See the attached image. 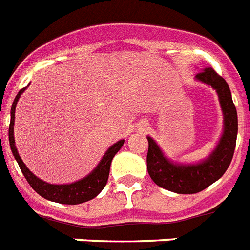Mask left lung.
<instances>
[{"label":"left lung","instance_id":"left-lung-1","mask_svg":"<svg viewBox=\"0 0 250 250\" xmlns=\"http://www.w3.org/2000/svg\"><path fill=\"white\" fill-rule=\"evenodd\" d=\"M197 79L216 89L225 116L224 134L209 158L190 166L175 165L165 157L156 142L148 137V174L158 187L179 194H194L218 180L230 166L236 146L238 113L226 80L212 67L199 71Z\"/></svg>","mask_w":250,"mask_h":250}]
</instances>
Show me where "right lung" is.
<instances>
[{"label": "right lung", "instance_id": "1", "mask_svg": "<svg viewBox=\"0 0 250 250\" xmlns=\"http://www.w3.org/2000/svg\"><path fill=\"white\" fill-rule=\"evenodd\" d=\"M25 90V88H22L21 90H19L16 94L14 103L11 107V121H10L9 126V140H10V148L14 154L15 160L18 161L19 167L21 170L22 175L29 183V185L38 193L41 197L46 198L48 201L57 202V203L62 204H79L88 202L93 198H96L100 194L102 189L106 187L107 180H108V175H110V166L112 162V158L115 157V154L120 150L123 147L124 140L117 142L116 144H113L110 149L107 150L106 154L103 156L102 161L100 165L97 166V168L93 171L92 174L88 175L86 177L82 179V180L73 183V184L67 185H52L44 181L39 180L36 175H33L30 171L26 168L24 162L21 161L20 156H19L18 150L15 147V140H14V117H15V107L18 103L19 98L21 96V93Z\"/></svg>", "mask_w": 250, "mask_h": 250}]
</instances>
